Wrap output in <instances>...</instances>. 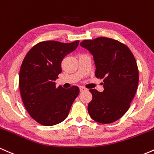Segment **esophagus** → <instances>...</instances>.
<instances>
[{"label": "esophagus", "mask_w": 154, "mask_h": 154, "mask_svg": "<svg viewBox=\"0 0 154 154\" xmlns=\"http://www.w3.org/2000/svg\"><path fill=\"white\" fill-rule=\"evenodd\" d=\"M79 89H80V91H84L86 90V88H84V86H79Z\"/></svg>", "instance_id": "1"}]
</instances>
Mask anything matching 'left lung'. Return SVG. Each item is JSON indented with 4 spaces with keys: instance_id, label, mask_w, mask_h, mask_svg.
<instances>
[{
    "instance_id": "left-lung-1",
    "label": "left lung",
    "mask_w": 154,
    "mask_h": 154,
    "mask_svg": "<svg viewBox=\"0 0 154 154\" xmlns=\"http://www.w3.org/2000/svg\"><path fill=\"white\" fill-rule=\"evenodd\" d=\"M80 46L93 56L95 76L104 82L102 92L89 90V114L98 123H113L125 114L135 95L139 81L135 59L126 45L108 38L85 40Z\"/></svg>"
}]
</instances>
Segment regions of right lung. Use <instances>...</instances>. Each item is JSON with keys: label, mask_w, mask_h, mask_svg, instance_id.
Segmentation results:
<instances>
[{"label": "right lung", "mask_w": 154, "mask_h": 154, "mask_svg": "<svg viewBox=\"0 0 154 154\" xmlns=\"http://www.w3.org/2000/svg\"><path fill=\"white\" fill-rule=\"evenodd\" d=\"M79 43L44 41L34 46L24 59L19 79L20 94L26 110L38 123L53 126L63 122L79 95L78 86L64 89L57 87L55 82L62 72V60Z\"/></svg>", "instance_id": "right-lung-1"}]
</instances>
